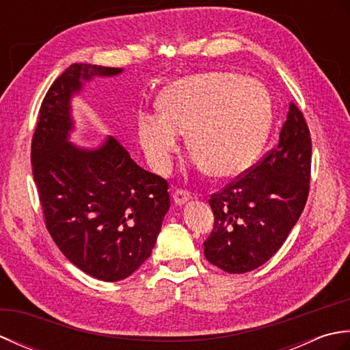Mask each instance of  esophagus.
Segmentation results:
<instances>
[{
  "label": "esophagus",
  "instance_id": "1",
  "mask_svg": "<svg viewBox=\"0 0 350 350\" xmlns=\"http://www.w3.org/2000/svg\"><path fill=\"white\" fill-rule=\"evenodd\" d=\"M173 200H174V204L182 206L191 200V192L185 191V189H176L173 194Z\"/></svg>",
  "mask_w": 350,
  "mask_h": 350
}]
</instances>
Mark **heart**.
I'll return each instance as SVG.
<instances>
[{"mask_svg":"<svg viewBox=\"0 0 350 350\" xmlns=\"http://www.w3.org/2000/svg\"><path fill=\"white\" fill-rule=\"evenodd\" d=\"M161 114L139 113L137 138L148 165L167 174L188 133L191 153L212 177L242 174L257 159L271 129L269 96L257 81L204 73L171 84L159 98Z\"/></svg>","mask_w":350,"mask_h":350,"instance_id":"heart-1","label":"heart"}]
</instances>
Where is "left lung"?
<instances>
[{
    "instance_id": "left-lung-1",
    "label": "left lung",
    "mask_w": 350,
    "mask_h": 350,
    "mask_svg": "<svg viewBox=\"0 0 350 350\" xmlns=\"http://www.w3.org/2000/svg\"><path fill=\"white\" fill-rule=\"evenodd\" d=\"M311 138L299 108L292 102L278 146L209 204L215 226L204 256L228 273H245L266 263L292 232L310 189Z\"/></svg>"
}]
</instances>
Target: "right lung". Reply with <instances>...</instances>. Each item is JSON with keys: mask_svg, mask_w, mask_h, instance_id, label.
I'll use <instances>...</instances> for the list:
<instances>
[{"mask_svg": "<svg viewBox=\"0 0 350 350\" xmlns=\"http://www.w3.org/2000/svg\"><path fill=\"white\" fill-rule=\"evenodd\" d=\"M122 72L85 63L66 69L44 96L31 144L49 234L69 262L107 282L128 278L150 257L170 209L168 183L137 165L114 137L96 147L70 141L72 99L96 77Z\"/></svg>", "mask_w": 350, "mask_h": 350, "instance_id": "1", "label": "right lung"}]
</instances>
